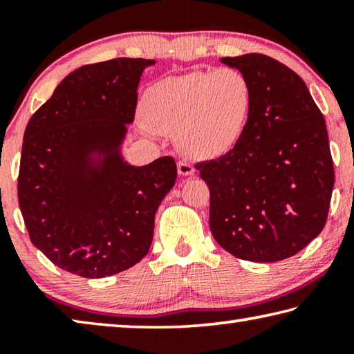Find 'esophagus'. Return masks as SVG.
<instances>
[{
	"label": "esophagus",
	"mask_w": 354,
	"mask_h": 354,
	"mask_svg": "<svg viewBox=\"0 0 354 354\" xmlns=\"http://www.w3.org/2000/svg\"><path fill=\"white\" fill-rule=\"evenodd\" d=\"M178 171H179V175H183V176H190V175H194L195 169H194V165L189 162V160H179Z\"/></svg>",
	"instance_id": "34e87169"
}]
</instances>
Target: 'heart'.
<instances>
[{"instance_id": "1", "label": "heart", "mask_w": 354, "mask_h": 354, "mask_svg": "<svg viewBox=\"0 0 354 354\" xmlns=\"http://www.w3.org/2000/svg\"><path fill=\"white\" fill-rule=\"evenodd\" d=\"M140 112L148 129L175 134L184 153L220 158L247 133L253 87L241 70H195L151 84L143 93Z\"/></svg>"}]
</instances>
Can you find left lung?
Masks as SVG:
<instances>
[{"mask_svg":"<svg viewBox=\"0 0 354 354\" xmlns=\"http://www.w3.org/2000/svg\"><path fill=\"white\" fill-rule=\"evenodd\" d=\"M253 87L243 139L196 164L211 192L209 226L239 259L277 262L297 254L326 223L334 165L326 123L295 71L259 53L221 57Z\"/></svg>","mask_w":354,"mask_h":354,"instance_id":"left-lung-1","label":"left lung"}]
</instances>
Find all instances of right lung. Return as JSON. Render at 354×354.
I'll use <instances>...</instances> for the list:
<instances>
[{
	"label": "right lung",
	"instance_id": "right-lung-1",
	"mask_svg": "<svg viewBox=\"0 0 354 354\" xmlns=\"http://www.w3.org/2000/svg\"><path fill=\"white\" fill-rule=\"evenodd\" d=\"M153 59L88 64L64 77L23 136L19 203L29 239L62 270L104 278L147 256L154 215L175 185L170 156L122 154L137 87Z\"/></svg>",
	"mask_w": 354,
	"mask_h": 354
}]
</instances>
